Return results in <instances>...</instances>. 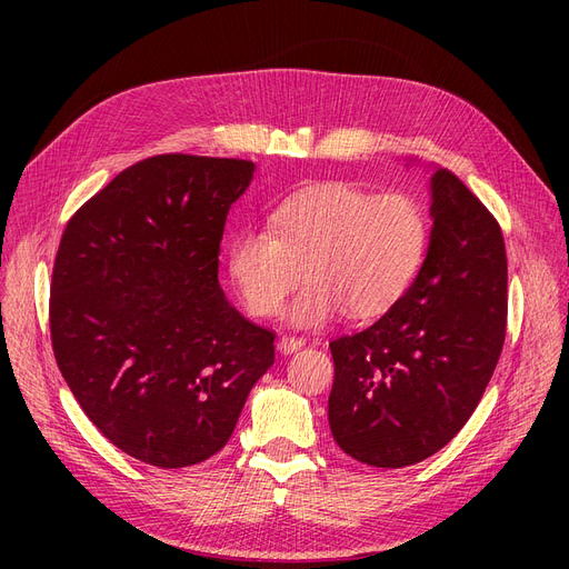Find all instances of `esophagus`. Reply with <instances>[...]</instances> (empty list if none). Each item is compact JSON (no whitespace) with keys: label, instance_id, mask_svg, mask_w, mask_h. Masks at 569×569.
<instances>
[{"label":"esophagus","instance_id":"esophagus-1","mask_svg":"<svg viewBox=\"0 0 569 569\" xmlns=\"http://www.w3.org/2000/svg\"><path fill=\"white\" fill-rule=\"evenodd\" d=\"M305 346V341L302 339H297V337H288V335H283L281 339H279V343H277V348H279V352H283V355H292V352H297Z\"/></svg>","mask_w":569,"mask_h":569}]
</instances>
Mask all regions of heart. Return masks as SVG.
<instances>
[{"mask_svg": "<svg viewBox=\"0 0 569 569\" xmlns=\"http://www.w3.org/2000/svg\"><path fill=\"white\" fill-rule=\"evenodd\" d=\"M429 226L415 198L369 193L350 182H320L279 202L267 230L237 232L226 249L228 277L244 307L274 316L288 290L307 277L286 309L295 327H322L390 311L425 260Z\"/></svg>", "mask_w": 569, "mask_h": 569, "instance_id": "b5f03b06", "label": "heart"}]
</instances>
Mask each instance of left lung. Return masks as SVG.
Instances as JSON below:
<instances>
[{
  "instance_id": "left-lung-1",
  "label": "left lung",
  "mask_w": 569,
  "mask_h": 569,
  "mask_svg": "<svg viewBox=\"0 0 569 569\" xmlns=\"http://www.w3.org/2000/svg\"><path fill=\"white\" fill-rule=\"evenodd\" d=\"M431 237L408 292L367 330L330 343V429L376 468L420 463L470 420L498 365L507 256L489 209L447 168L431 177Z\"/></svg>"
}]
</instances>
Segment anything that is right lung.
<instances>
[{
  "label": "right lung",
  "mask_w": 569,
  "mask_h": 569,
  "mask_svg": "<svg viewBox=\"0 0 569 569\" xmlns=\"http://www.w3.org/2000/svg\"><path fill=\"white\" fill-rule=\"evenodd\" d=\"M244 159L159 154L119 172L69 219L50 283L59 371L94 427L129 457L187 468L217 455L274 332L219 286Z\"/></svg>",
  "instance_id": "obj_1"
}]
</instances>
